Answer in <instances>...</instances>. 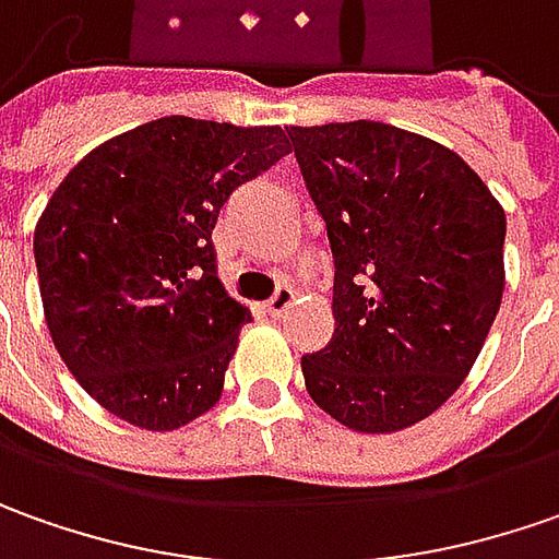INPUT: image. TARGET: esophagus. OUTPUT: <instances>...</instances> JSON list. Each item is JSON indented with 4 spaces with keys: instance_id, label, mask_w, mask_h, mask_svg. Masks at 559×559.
<instances>
[{
    "instance_id": "1",
    "label": "esophagus",
    "mask_w": 559,
    "mask_h": 559,
    "mask_svg": "<svg viewBox=\"0 0 559 559\" xmlns=\"http://www.w3.org/2000/svg\"><path fill=\"white\" fill-rule=\"evenodd\" d=\"M290 306H294V290H290L287 284H281L278 290H275V297L265 302V312L272 318H281Z\"/></svg>"
}]
</instances>
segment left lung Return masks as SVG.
I'll return each mask as SVG.
<instances>
[{"instance_id":"8db88e82","label":"left lung","mask_w":559,"mask_h":559,"mask_svg":"<svg viewBox=\"0 0 559 559\" xmlns=\"http://www.w3.org/2000/svg\"><path fill=\"white\" fill-rule=\"evenodd\" d=\"M334 253V337L302 356L321 412L395 433L464 383L501 294L508 219L454 151L395 126H290Z\"/></svg>"}]
</instances>
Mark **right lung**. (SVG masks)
Wrapping results in <instances>:
<instances>
[{"label": "right lung", "mask_w": 559, "mask_h": 559, "mask_svg": "<svg viewBox=\"0 0 559 559\" xmlns=\"http://www.w3.org/2000/svg\"><path fill=\"white\" fill-rule=\"evenodd\" d=\"M281 126L160 117L88 151L33 235L43 312L70 374L142 430L210 412L250 309L222 287L213 228L287 154Z\"/></svg>", "instance_id": "right-lung-1"}]
</instances>
